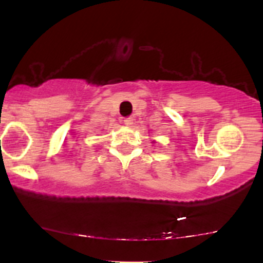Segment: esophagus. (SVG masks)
<instances>
[{
	"mask_svg": "<svg viewBox=\"0 0 263 263\" xmlns=\"http://www.w3.org/2000/svg\"><path fill=\"white\" fill-rule=\"evenodd\" d=\"M123 123H125L126 126H132V123H134V117H126V119H123Z\"/></svg>",
	"mask_w": 263,
	"mask_h": 263,
	"instance_id": "obj_1",
	"label": "esophagus"
}]
</instances>
